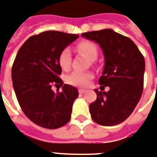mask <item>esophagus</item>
Masks as SVG:
<instances>
[{"mask_svg": "<svg viewBox=\"0 0 157 157\" xmlns=\"http://www.w3.org/2000/svg\"><path fill=\"white\" fill-rule=\"evenodd\" d=\"M85 92H86V90H83V89L79 90V93H80V94H83V93H85Z\"/></svg>", "mask_w": 157, "mask_h": 157, "instance_id": "obj_1", "label": "esophagus"}]
</instances>
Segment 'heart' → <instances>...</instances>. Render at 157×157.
<instances>
[{
    "label": "heart",
    "instance_id": "heart-1",
    "mask_svg": "<svg viewBox=\"0 0 157 157\" xmlns=\"http://www.w3.org/2000/svg\"><path fill=\"white\" fill-rule=\"evenodd\" d=\"M76 49L79 52L84 54L90 61H94L98 57L97 46L90 41H82L76 46ZM58 63L60 67L63 71H68L71 64V53L68 48L62 50L58 56ZM93 76L89 72H78L74 71L69 74L66 77V82L75 86H86L89 84Z\"/></svg>",
    "mask_w": 157,
    "mask_h": 157
}]
</instances>
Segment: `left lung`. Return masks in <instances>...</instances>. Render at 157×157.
Returning a JSON list of instances; mask_svg holds the SVG:
<instances>
[{"instance_id":"obj_1","label":"left lung","mask_w":157,"mask_h":157,"mask_svg":"<svg viewBox=\"0 0 157 157\" xmlns=\"http://www.w3.org/2000/svg\"><path fill=\"white\" fill-rule=\"evenodd\" d=\"M96 42L105 56V67L99 83L107 92L94 90L96 100L90 105L92 119L102 126H113L128 118L143 90L145 60L131 39L105 29L81 33ZM100 87V90H101Z\"/></svg>"}]
</instances>
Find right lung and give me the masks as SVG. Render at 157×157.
<instances>
[{"mask_svg":"<svg viewBox=\"0 0 157 157\" xmlns=\"http://www.w3.org/2000/svg\"><path fill=\"white\" fill-rule=\"evenodd\" d=\"M79 35L45 31L31 36L17 52L11 70L13 87L20 108L31 121L45 128L64 126L78 97L76 87L63 84L58 56ZM52 85L63 90L54 92Z\"/></svg>","mask_w":157,"mask_h":157,"instance_id":"1","label":"right lung"}]
</instances>
